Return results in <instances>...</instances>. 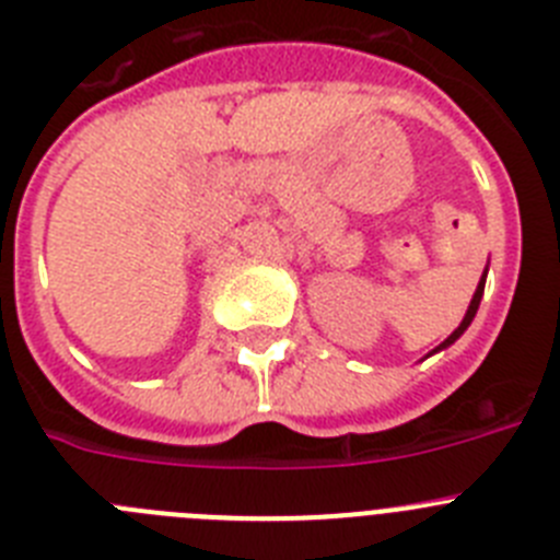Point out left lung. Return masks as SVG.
<instances>
[{
	"mask_svg": "<svg viewBox=\"0 0 560 560\" xmlns=\"http://www.w3.org/2000/svg\"><path fill=\"white\" fill-rule=\"evenodd\" d=\"M482 291H485V275H482V280H479V285H477V291H474V300H471V305H468V311H465V316H463V323H459V328L454 330L452 336H448L446 341H443V345H440L438 350H443V348H448V345H454V341L459 339V336L465 334V328H468V325H471V319L474 316H477V308H479V300H482Z\"/></svg>",
	"mask_w": 560,
	"mask_h": 560,
	"instance_id": "left-lung-1",
	"label": "left lung"
}]
</instances>
